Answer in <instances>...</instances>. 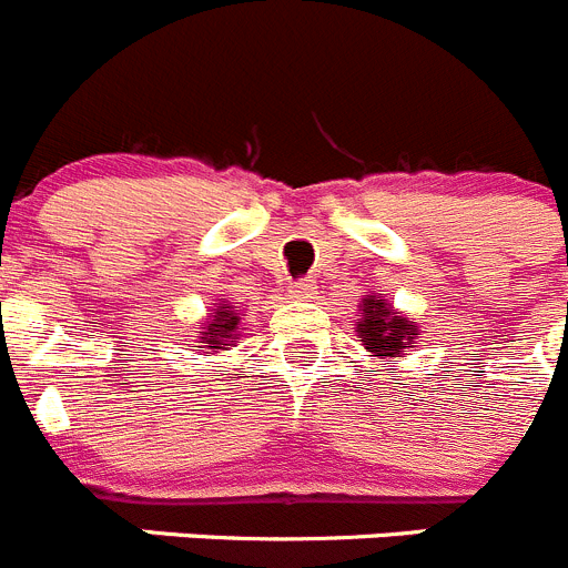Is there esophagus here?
<instances>
[{
    "label": "esophagus",
    "instance_id": "34e87169",
    "mask_svg": "<svg viewBox=\"0 0 568 568\" xmlns=\"http://www.w3.org/2000/svg\"><path fill=\"white\" fill-rule=\"evenodd\" d=\"M314 294H316V288L311 280H296V283L291 285V296H294V300L308 302V300H314Z\"/></svg>",
    "mask_w": 568,
    "mask_h": 568
}]
</instances>
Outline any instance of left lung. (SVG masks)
<instances>
[{
    "label": "left lung",
    "mask_w": 568,
    "mask_h": 568,
    "mask_svg": "<svg viewBox=\"0 0 568 568\" xmlns=\"http://www.w3.org/2000/svg\"><path fill=\"white\" fill-rule=\"evenodd\" d=\"M358 308H362V320H358L356 333L358 342H364L369 353L381 358H400L406 356V349L415 347V338L420 336L417 325L397 314L389 302L381 296H364Z\"/></svg>",
    "instance_id": "1"
}]
</instances>
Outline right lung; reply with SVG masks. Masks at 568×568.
<instances>
[{"label":"right lung","instance_id":"right-lung-1","mask_svg":"<svg viewBox=\"0 0 568 568\" xmlns=\"http://www.w3.org/2000/svg\"><path fill=\"white\" fill-rule=\"evenodd\" d=\"M241 316L235 314L232 305H215L212 308V320L206 325H201L199 331V342L204 349H212V353H219V349L232 347L237 336H241Z\"/></svg>","mask_w":568,"mask_h":568}]
</instances>
